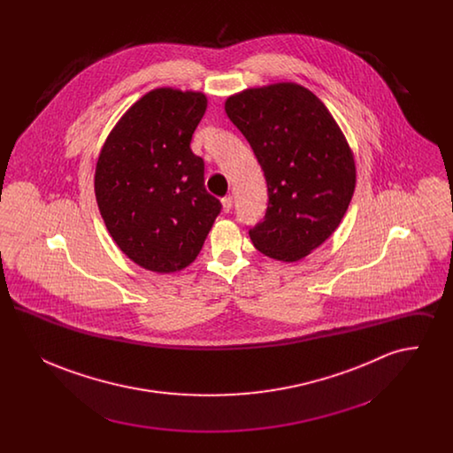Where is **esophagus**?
<instances>
[{"label":"esophagus","mask_w":453,"mask_h":453,"mask_svg":"<svg viewBox=\"0 0 453 453\" xmlns=\"http://www.w3.org/2000/svg\"><path fill=\"white\" fill-rule=\"evenodd\" d=\"M220 202H222V211L224 212H229L233 209V196L231 195H226Z\"/></svg>","instance_id":"obj_1"}]
</instances>
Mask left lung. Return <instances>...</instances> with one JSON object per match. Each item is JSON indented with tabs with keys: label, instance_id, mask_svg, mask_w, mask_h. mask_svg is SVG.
Listing matches in <instances>:
<instances>
[{
	"label": "left lung",
	"instance_id": "left-lung-1",
	"mask_svg": "<svg viewBox=\"0 0 453 453\" xmlns=\"http://www.w3.org/2000/svg\"><path fill=\"white\" fill-rule=\"evenodd\" d=\"M226 113L268 187L266 214L250 237L265 257L299 261L336 231L355 192L345 135L323 102L297 83L244 89L226 100Z\"/></svg>",
	"mask_w": 453,
	"mask_h": 453
}]
</instances>
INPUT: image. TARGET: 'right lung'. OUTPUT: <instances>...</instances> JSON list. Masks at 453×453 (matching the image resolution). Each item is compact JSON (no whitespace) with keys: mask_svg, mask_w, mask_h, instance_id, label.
I'll list each match as a JSON object with an SVG mask.
<instances>
[{"mask_svg":"<svg viewBox=\"0 0 453 453\" xmlns=\"http://www.w3.org/2000/svg\"><path fill=\"white\" fill-rule=\"evenodd\" d=\"M205 108L200 91L156 88L122 115L96 161L95 195L110 236L156 273L188 266L222 209L190 150Z\"/></svg>","mask_w":453,"mask_h":453,"instance_id":"add662e5","label":"right lung"}]
</instances>
